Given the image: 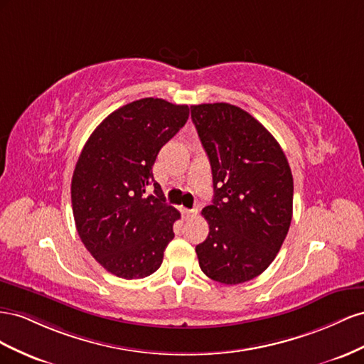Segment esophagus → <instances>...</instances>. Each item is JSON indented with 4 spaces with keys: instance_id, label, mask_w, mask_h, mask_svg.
Instances as JSON below:
<instances>
[{
    "instance_id": "34e87169",
    "label": "esophagus",
    "mask_w": 364,
    "mask_h": 364,
    "mask_svg": "<svg viewBox=\"0 0 364 364\" xmlns=\"http://www.w3.org/2000/svg\"><path fill=\"white\" fill-rule=\"evenodd\" d=\"M181 215H183V220L188 221L196 215V209H181Z\"/></svg>"
}]
</instances>
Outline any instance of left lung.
I'll return each mask as SVG.
<instances>
[{
	"label": "left lung",
	"mask_w": 364,
	"mask_h": 364,
	"mask_svg": "<svg viewBox=\"0 0 364 364\" xmlns=\"http://www.w3.org/2000/svg\"><path fill=\"white\" fill-rule=\"evenodd\" d=\"M192 122L210 161L213 203L201 215L209 236L195 252L203 273L236 285L274 261L293 218V175L262 123L230 103L192 105Z\"/></svg>",
	"instance_id": "1"
}]
</instances>
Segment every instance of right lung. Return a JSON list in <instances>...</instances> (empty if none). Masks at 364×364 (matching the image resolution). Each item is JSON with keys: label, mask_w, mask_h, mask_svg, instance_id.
I'll return each mask as SVG.
<instances>
[{"label": "right lung", "mask_w": 364, "mask_h": 364, "mask_svg": "<svg viewBox=\"0 0 364 364\" xmlns=\"http://www.w3.org/2000/svg\"><path fill=\"white\" fill-rule=\"evenodd\" d=\"M189 119L188 105L144 97L103 120L82 149L71 180L80 241L122 279L157 272L180 212L164 201L152 166L160 149ZM154 195L144 197L148 185Z\"/></svg>", "instance_id": "right-lung-1"}]
</instances>
